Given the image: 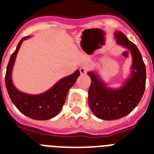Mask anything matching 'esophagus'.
I'll list each match as a JSON object with an SVG mask.
<instances>
[{
    "label": "esophagus",
    "mask_w": 154,
    "mask_h": 154,
    "mask_svg": "<svg viewBox=\"0 0 154 154\" xmlns=\"http://www.w3.org/2000/svg\"><path fill=\"white\" fill-rule=\"evenodd\" d=\"M90 68H91V65L88 64V63H85V64H82V65L81 66L80 68H79V70H80V73L81 74H86L87 72L90 70Z\"/></svg>",
    "instance_id": "34e87169"
}]
</instances>
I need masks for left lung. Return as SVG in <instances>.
Listing matches in <instances>:
<instances>
[{
    "label": "left lung",
    "instance_id": "8db88e82",
    "mask_svg": "<svg viewBox=\"0 0 154 154\" xmlns=\"http://www.w3.org/2000/svg\"><path fill=\"white\" fill-rule=\"evenodd\" d=\"M114 35L118 44L129 49L131 53V76L121 88L110 89L94 72H88L91 78L89 106L97 118L108 121L123 118L133 111L144 94L146 82L145 65L136 45L121 32L116 31Z\"/></svg>",
    "mask_w": 154,
    "mask_h": 154
}]
</instances>
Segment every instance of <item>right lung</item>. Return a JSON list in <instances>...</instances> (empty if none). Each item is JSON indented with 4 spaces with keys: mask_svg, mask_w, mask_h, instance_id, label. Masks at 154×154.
<instances>
[{
    "mask_svg": "<svg viewBox=\"0 0 154 154\" xmlns=\"http://www.w3.org/2000/svg\"><path fill=\"white\" fill-rule=\"evenodd\" d=\"M21 39L15 51L10 56L5 73V86L11 101L20 112L28 118L35 120H48L55 117L63 108L68 91L73 86L80 75L77 70L70 76L63 77L47 91L40 94H28L18 91L12 82L11 72L17 53L23 40Z\"/></svg>",
    "mask_w": 154,
    "mask_h": 154,
    "instance_id": "right-lung-1",
    "label": "right lung"
}]
</instances>
